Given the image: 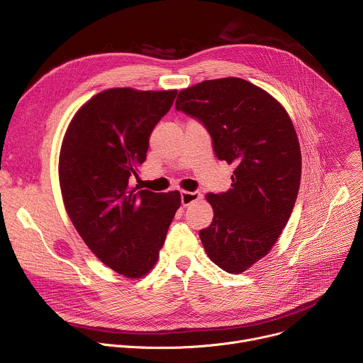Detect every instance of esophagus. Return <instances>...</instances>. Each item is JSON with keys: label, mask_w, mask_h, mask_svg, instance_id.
I'll return each instance as SVG.
<instances>
[{"label": "esophagus", "mask_w": 363, "mask_h": 363, "mask_svg": "<svg viewBox=\"0 0 363 363\" xmlns=\"http://www.w3.org/2000/svg\"><path fill=\"white\" fill-rule=\"evenodd\" d=\"M201 199V192L200 191H182L181 192V203L184 207L191 206L192 203L199 201Z\"/></svg>", "instance_id": "esophagus-1"}]
</instances>
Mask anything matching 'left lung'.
Listing matches in <instances>:
<instances>
[{"label": "left lung", "mask_w": 363, "mask_h": 363, "mask_svg": "<svg viewBox=\"0 0 363 363\" xmlns=\"http://www.w3.org/2000/svg\"><path fill=\"white\" fill-rule=\"evenodd\" d=\"M175 107L207 128L217 159L236 164L232 188L206 195L214 217L200 239L217 267L242 274L272 249L292 213L301 179L295 128L272 95L240 78L182 89Z\"/></svg>", "instance_id": "8db88e82"}]
</instances>
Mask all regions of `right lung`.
I'll use <instances>...</instances> for the list:
<instances>
[{
    "label": "right lung",
    "instance_id": "right-lung-1",
    "mask_svg": "<svg viewBox=\"0 0 363 363\" xmlns=\"http://www.w3.org/2000/svg\"><path fill=\"white\" fill-rule=\"evenodd\" d=\"M175 96L177 89H106L78 110L62 142L65 208L91 252L127 278L155 267L181 206L178 191L157 194L130 185Z\"/></svg>",
    "mask_w": 363,
    "mask_h": 363
}]
</instances>
